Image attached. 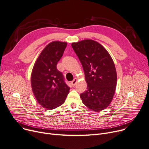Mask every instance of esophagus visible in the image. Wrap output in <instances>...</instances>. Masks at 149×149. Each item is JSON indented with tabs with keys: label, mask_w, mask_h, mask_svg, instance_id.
Segmentation results:
<instances>
[{
	"label": "esophagus",
	"mask_w": 149,
	"mask_h": 149,
	"mask_svg": "<svg viewBox=\"0 0 149 149\" xmlns=\"http://www.w3.org/2000/svg\"><path fill=\"white\" fill-rule=\"evenodd\" d=\"M77 81H78V79L75 78L73 81H71V84H72V85L73 86H75V84L77 83Z\"/></svg>",
	"instance_id": "34e87169"
}]
</instances>
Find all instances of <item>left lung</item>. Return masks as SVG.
Listing matches in <instances>:
<instances>
[{
    "label": "left lung",
    "instance_id": "1",
    "mask_svg": "<svg viewBox=\"0 0 149 149\" xmlns=\"http://www.w3.org/2000/svg\"><path fill=\"white\" fill-rule=\"evenodd\" d=\"M72 47L83 66L87 91L80 94L83 103L99 112L111 102L117 85V73L112 57L99 42L84 39Z\"/></svg>",
    "mask_w": 149,
    "mask_h": 149
}]
</instances>
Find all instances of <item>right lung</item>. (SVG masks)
<instances>
[{
	"mask_svg": "<svg viewBox=\"0 0 149 149\" xmlns=\"http://www.w3.org/2000/svg\"><path fill=\"white\" fill-rule=\"evenodd\" d=\"M67 42L53 41L41 52L34 64L31 86L38 104L47 110H53L65 101L69 87L57 69V62L63 56Z\"/></svg>",
	"mask_w": 149,
	"mask_h": 149,
	"instance_id": "right-lung-1",
	"label": "right lung"
}]
</instances>
